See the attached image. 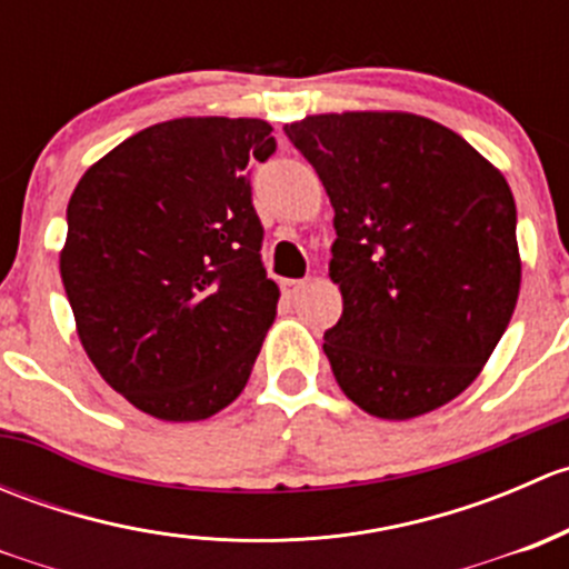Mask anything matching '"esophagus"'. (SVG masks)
<instances>
[{
    "label": "esophagus",
    "mask_w": 569,
    "mask_h": 569,
    "mask_svg": "<svg viewBox=\"0 0 569 569\" xmlns=\"http://www.w3.org/2000/svg\"><path fill=\"white\" fill-rule=\"evenodd\" d=\"M302 289H306V280H283V295L289 297V300L300 297Z\"/></svg>",
    "instance_id": "obj_1"
}]
</instances>
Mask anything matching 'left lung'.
Returning <instances> with one entry per match:
<instances>
[{
	"instance_id": "1",
	"label": "left lung",
	"mask_w": 569,
	"mask_h": 569,
	"mask_svg": "<svg viewBox=\"0 0 569 569\" xmlns=\"http://www.w3.org/2000/svg\"><path fill=\"white\" fill-rule=\"evenodd\" d=\"M330 198L325 332L341 391L407 421L479 377L520 295L518 209L501 170L457 131L410 112L308 114L283 126Z\"/></svg>"
}]
</instances>
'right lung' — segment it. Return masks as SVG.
Instances as JSON below:
<instances>
[{"label":"right lung","mask_w":569,"mask_h":569,"mask_svg":"<svg viewBox=\"0 0 569 569\" xmlns=\"http://www.w3.org/2000/svg\"><path fill=\"white\" fill-rule=\"evenodd\" d=\"M258 118H176L101 157L68 200L60 274L99 375L159 421H203L244 391L280 291L261 263Z\"/></svg>","instance_id":"right-lung-1"}]
</instances>
